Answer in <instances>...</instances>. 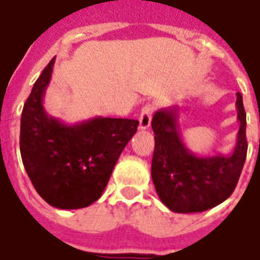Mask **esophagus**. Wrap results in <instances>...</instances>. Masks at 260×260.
Segmentation results:
<instances>
[{
	"mask_svg": "<svg viewBox=\"0 0 260 260\" xmlns=\"http://www.w3.org/2000/svg\"><path fill=\"white\" fill-rule=\"evenodd\" d=\"M152 114H153V106L152 104H146L142 108L141 115H139V128L142 131L147 129L152 122Z\"/></svg>",
	"mask_w": 260,
	"mask_h": 260,
	"instance_id": "34e87169",
	"label": "esophagus"
}]
</instances>
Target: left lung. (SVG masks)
Here are the masks:
<instances>
[{
  "label": "left lung",
  "mask_w": 260,
  "mask_h": 260,
  "mask_svg": "<svg viewBox=\"0 0 260 260\" xmlns=\"http://www.w3.org/2000/svg\"><path fill=\"white\" fill-rule=\"evenodd\" d=\"M240 131L230 156H196L185 146L178 131V107L154 113V153L152 178L160 201L175 213L205 212L234 192L246 158V114L242 94L237 93Z\"/></svg>",
  "instance_id": "obj_1"
}]
</instances>
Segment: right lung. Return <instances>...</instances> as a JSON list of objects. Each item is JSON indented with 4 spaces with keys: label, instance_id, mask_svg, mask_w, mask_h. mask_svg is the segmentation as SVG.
Returning a JSON list of instances; mask_svg holds the SVG:
<instances>
[{
    "label": "right lung",
    "instance_id": "obj_1",
    "mask_svg": "<svg viewBox=\"0 0 260 260\" xmlns=\"http://www.w3.org/2000/svg\"><path fill=\"white\" fill-rule=\"evenodd\" d=\"M55 58L35 82L20 119V156L37 193L57 209L90 206L102 196L139 121L96 118L67 125L46 113L43 97Z\"/></svg>",
    "mask_w": 260,
    "mask_h": 260
}]
</instances>
